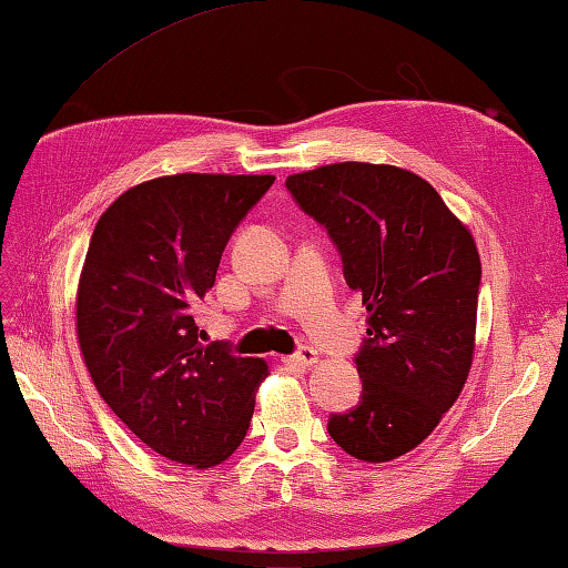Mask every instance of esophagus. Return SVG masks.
<instances>
[{
    "label": "esophagus",
    "mask_w": 568,
    "mask_h": 568,
    "mask_svg": "<svg viewBox=\"0 0 568 568\" xmlns=\"http://www.w3.org/2000/svg\"><path fill=\"white\" fill-rule=\"evenodd\" d=\"M287 363L301 365V367H311V365H315V363H317V349H315V347H311V345H303L301 349H297L295 355L287 357Z\"/></svg>",
    "instance_id": "esophagus-1"
}]
</instances>
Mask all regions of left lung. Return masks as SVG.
Returning <instances> with one entry per match:
<instances>
[{
    "mask_svg": "<svg viewBox=\"0 0 568 568\" xmlns=\"http://www.w3.org/2000/svg\"><path fill=\"white\" fill-rule=\"evenodd\" d=\"M285 185L337 245L345 281L367 307L355 355L363 395L327 419L329 437L355 459H397L432 435L467 383L477 245L439 193L405 169L329 163Z\"/></svg>",
    "mask_w": 568,
    "mask_h": 568,
    "instance_id": "left-lung-1",
    "label": "left lung"
}]
</instances>
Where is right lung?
I'll return each mask as SVG.
<instances>
[{"label":"right lung","instance_id":"right-lung-1","mask_svg":"<svg viewBox=\"0 0 568 568\" xmlns=\"http://www.w3.org/2000/svg\"><path fill=\"white\" fill-rule=\"evenodd\" d=\"M273 181L153 179L121 193L91 235L77 293L81 355L113 415L171 462L215 467L251 427L267 363L203 345L195 313L225 243Z\"/></svg>","mask_w":568,"mask_h":568}]
</instances>
